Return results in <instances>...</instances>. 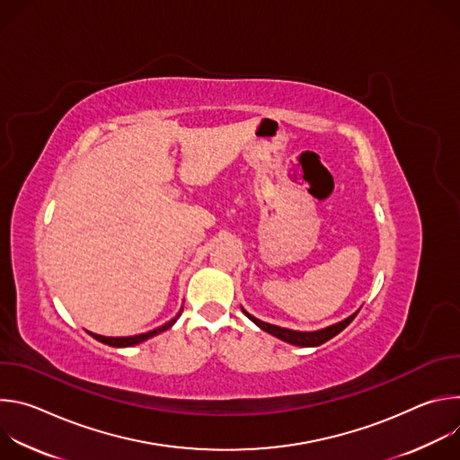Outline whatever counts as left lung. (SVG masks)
<instances>
[{
    "label": "left lung",
    "mask_w": 460,
    "mask_h": 460,
    "mask_svg": "<svg viewBox=\"0 0 460 460\" xmlns=\"http://www.w3.org/2000/svg\"><path fill=\"white\" fill-rule=\"evenodd\" d=\"M245 313V316L249 320H252L260 330H264L266 333L288 342V344H293V346H300V348H316L327 341H332L333 337H337L342 330H346V327L351 323V320L357 316V313L360 311H355L353 314H349L348 318L333 323V325H327L323 327V330H316V332H295V330H288V327H280V325H273V323H268V322H261L258 320L256 316L249 314L245 309H242Z\"/></svg>",
    "instance_id": "1"
}]
</instances>
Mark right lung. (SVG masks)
<instances>
[{
  "label": "right lung",
  "instance_id": "right-lung-1",
  "mask_svg": "<svg viewBox=\"0 0 460 460\" xmlns=\"http://www.w3.org/2000/svg\"><path fill=\"white\" fill-rule=\"evenodd\" d=\"M181 311H183V309H180L174 318H171V320L165 322L164 325L156 327V330L147 332V333H140V335H135V337H103V335H96V333H91V332H87V333H89L93 339H96L98 342H102V344H107V346H112V348H130V346H137V344L146 342L147 339H151V337H155V335H160V333L167 332L169 327H172L174 322L180 318Z\"/></svg>",
  "mask_w": 460,
  "mask_h": 460
}]
</instances>
